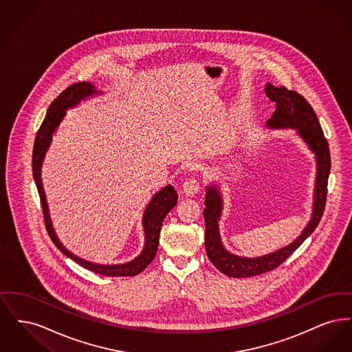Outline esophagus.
<instances>
[{"label":"esophagus","mask_w":352,"mask_h":352,"mask_svg":"<svg viewBox=\"0 0 352 352\" xmlns=\"http://www.w3.org/2000/svg\"><path fill=\"white\" fill-rule=\"evenodd\" d=\"M201 188V182L198 178L195 177H190L184 181V187H182V191H184L186 197H194Z\"/></svg>","instance_id":"obj_1"}]
</instances>
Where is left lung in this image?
<instances>
[{
  "label": "left lung",
  "mask_w": 352,
  "mask_h": 352,
  "mask_svg": "<svg viewBox=\"0 0 352 352\" xmlns=\"http://www.w3.org/2000/svg\"><path fill=\"white\" fill-rule=\"evenodd\" d=\"M265 94L270 100L276 102V111L267 122L269 128L297 129V133L301 135L310 151L316 154L317 178L313 197V214L303 232L292 244L284 248L253 258L236 256L227 251L221 244L219 234V220L221 217L223 201L218 186H208L206 188V208L203 211L206 223L204 247L208 258L215 265V268L226 276L234 278L258 276L281 265L314 232L326 206L327 181L331 168V160L327 140L324 138L313 107L298 92L290 91L284 85L274 87L273 84L268 83L265 87Z\"/></svg>",
  "instance_id": "8db88e82"
}]
</instances>
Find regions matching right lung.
<instances>
[{"label": "right lung", "instance_id": "add662e5", "mask_svg": "<svg viewBox=\"0 0 352 352\" xmlns=\"http://www.w3.org/2000/svg\"><path fill=\"white\" fill-rule=\"evenodd\" d=\"M99 94L95 89V85H92L88 82H80V83L72 84L67 87L55 100L51 102L46 118L43 120L35 141H34L33 148V177L38 194L41 198V204H42V211H43V218H45V226L49 232V236L55 244V247L65 253L67 257L72 258L75 263L82 265L83 268L88 269L91 272H95L98 274L102 276H109V277H128V276H137L141 273L144 269L146 268L153 258L155 257L158 243H160V232L162 227V221L165 217L170 212V210L177 204L178 201V194L174 190L173 186H166L162 190H160L151 199V203L146 206L142 217V226H144V232H145V245L142 252L132 260L125 264H116V265H101V264H95L91 261H87L84 258H80L79 256L71 253L63 247V244L59 241L56 237L55 231L51 224L50 214H49V207H47V201L46 195L43 191L42 186V164L46 155V151L50 146L51 140H52V133L56 131L59 126L60 121L65 118L66 111L68 108L75 107L80 101L87 99L91 95Z\"/></svg>", "mask_w": 352, "mask_h": 352}]
</instances>
